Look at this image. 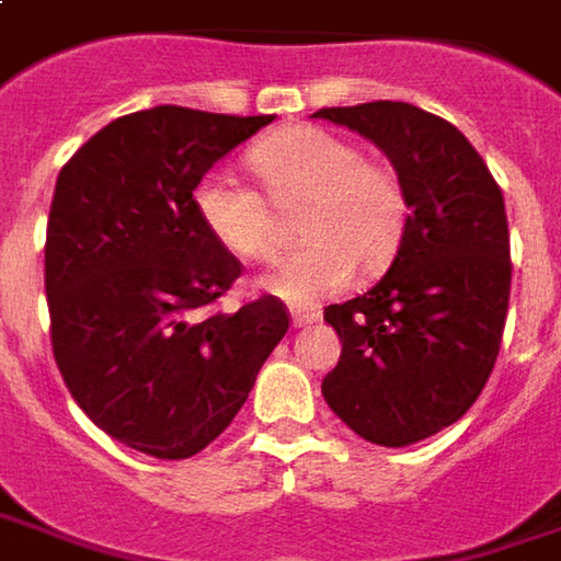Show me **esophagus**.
<instances>
[{"label":"esophagus","instance_id":"esophagus-1","mask_svg":"<svg viewBox=\"0 0 561 561\" xmlns=\"http://www.w3.org/2000/svg\"><path fill=\"white\" fill-rule=\"evenodd\" d=\"M321 321V314L318 311H308V308H293V324L296 327H311Z\"/></svg>","mask_w":561,"mask_h":561}]
</instances>
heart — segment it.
Returning a JSON list of instances; mask_svg holds the SVG:
<instances>
[{
  "label": "heart",
  "mask_w": 561,
  "mask_h": 561,
  "mask_svg": "<svg viewBox=\"0 0 561 561\" xmlns=\"http://www.w3.org/2000/svg\"><path fill=\"white\" fill-rule=\"evenodd\" d=\"M250 169L265 197L213 169L194 191V209L228 253L268 262L280 250L273 210L302 206L296 231L306 243L265 277L280 299L314 306L345 287L355 268L379 272L398 253L411 209L404 182L386 160L364 157L355 141L321 126H289L253 145Z\"/></svg>",
  "instance_id": "1"
}]
</instances>
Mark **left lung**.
<instances>
[{
    "label": "left lung",
    "mask_w": 561,
    "mask_h": 561,
    "mask_svg": "<svg viewBox=\"0 0 561 561\" xmlns=\"http://www.w3.org/2000/svg\"><path fill=\"white\" fill-rule=\"evenodd\" d=\"M314 116L386 150L411 206L377 287L324 308L342 355L321 392L360 438L413 445L457 423L497 364L513 284L503 191L463 131L413 104L367 101Z\"/></svg>",
    "instance_id": "8db88e82"
}]
</instances>
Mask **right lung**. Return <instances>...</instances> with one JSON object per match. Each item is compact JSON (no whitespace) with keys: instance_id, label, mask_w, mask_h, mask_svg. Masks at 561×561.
<instances>
[{"instance_id":"add662e5","label":"right lung","mask_w":561,"mask_h":561,"mask_svg":"<svg viewBox=\"0 0 561 561\" xmlns=\"http://www.w3.org/2000/svg\"><path fill=\"white\" fill-rule=\"evenodd\" d=\"M272 119L175 104L119 116L55 184L45 231L55 364L98 430L157 460L216 442L289 330L277 296L234 314L216 308L243 265L194 209L209 167Z\"/></svg>"}]
</instances>
